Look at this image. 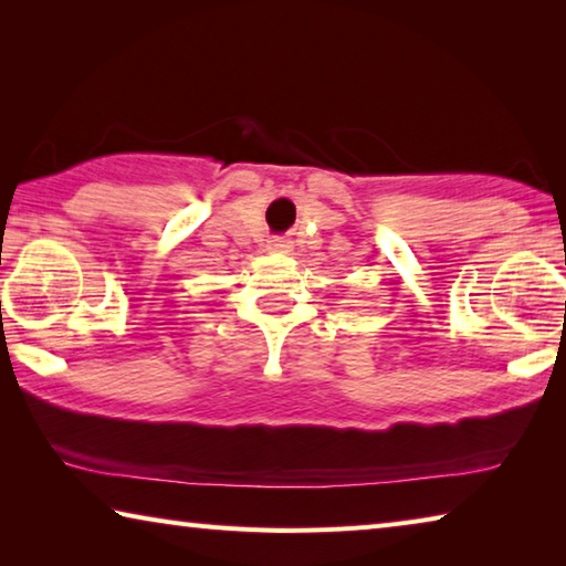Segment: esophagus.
Returning a JSON list of instances; mask_svg holds the SVG:
<instances>
[{"mask_svg":"<svg viewBox=\"0 0 566 566\" xmlns=\"http://www.w3.org/2000/svg\"><path fill=\"white\" fill-rule=\"evenodd\" d=\"M270 249L272 252H286V249H290V239L274 237V239H270Z\"/></svg>","mask_w":566,"mask_h":566,"instance_id":"1","label":"esophagus"}]
</instances>
